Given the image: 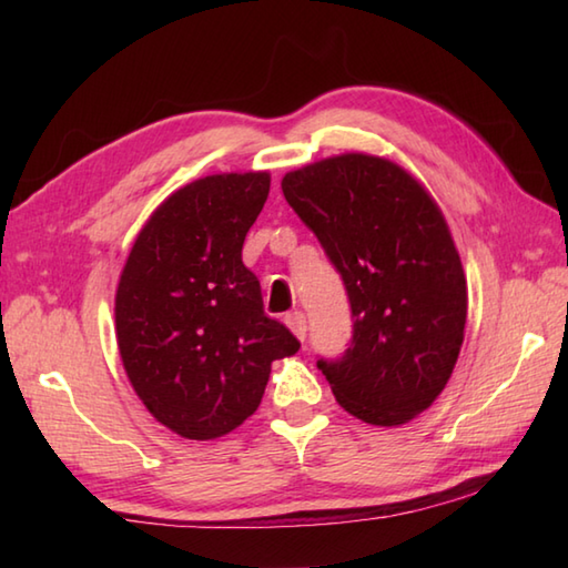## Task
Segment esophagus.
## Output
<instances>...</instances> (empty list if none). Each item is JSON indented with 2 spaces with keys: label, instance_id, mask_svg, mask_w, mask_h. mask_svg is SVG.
<instances>
[{
  "label": "esophagus",
  "instance_id": "esophagus-1",
  "mask_svg": "<svg viewBox=\"0 0 568 568\" xmlns=\"http://www.w3.org/2000/svg\"><path fill=\"white\" fill-rule=\"evenodd\" d=\"M285 324L287 327H291V332L297 336L300 342H305V336H307V320H305V315L303 312H287L285 315Z\"/></svg>",
  "mask_w": 568,
  "mask_h": 568
}]
</instances>
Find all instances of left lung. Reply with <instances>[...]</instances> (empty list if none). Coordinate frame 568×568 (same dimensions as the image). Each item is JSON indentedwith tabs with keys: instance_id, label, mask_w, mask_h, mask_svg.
I'll return each instance as SVG.
<instances>
[{
	"instance_id": "obj_1",
	"label": "left lung",
	"mask_w": 568,
	"mask_h": 568,
	"mask_svg": "<svg viewBox=\"0 0 568 568\" xmlns=\"http://www.w3.org/2000/svg\"><path fill=\"white\" fill-rule=\"evenodd\" d=\"M281 187L352 305V344L317 368L346 413L405 425L437 400L464 344L466 275L442 210L405 168L368 153L310 163Z\"/></svg>"
}]
</instances>
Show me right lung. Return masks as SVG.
Here are the masks:
<instances>
[{"label": "right lung", "instance_id": "1", "mask_svg": "<svg viewBox=\"0 0 568 568\" xmlns=\"http://www.w3.org/2000/svg\"><path fill=\"white\" fill-rule=\"evenodd\" d=\"M268 173H222L175 190L134 241L114 320L126 376L149 413L185 439H216L256 413L275 358L300 342L263 312L241 248Z\"/></svg>", "mask_w": 568, "mask_h": 568}]
</instances>
